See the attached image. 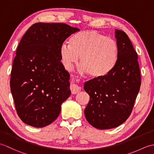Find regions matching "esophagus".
I'll return each instance as SVG.
<instances>
[{"label":"esophagus","instance_id":"obj_1","mask_svg":"<svg viewBox=\"0 0 154 154\" xmlns=\"http://www.w3.org/2000/svg\"><path fill=\"white\" fill-rule=\"evenodd\" d=\"M70 89H71L72 94H77V93L80 92L81 90V88L78 86L76 84L71 83L70 85Z\"/></svg>","mask_w":154,"mask_h":154}]
</instances>
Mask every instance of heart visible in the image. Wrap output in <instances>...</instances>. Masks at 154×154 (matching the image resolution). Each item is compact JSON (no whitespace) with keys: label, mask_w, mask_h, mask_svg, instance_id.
<instances>
[{"label":"heart","mask_w":154,"mask_h":154,"mask_svg":"<svg viewBox=\"0 0 154 154\" xmlns=\"http://www.w3.org/2000/svg\"><path fill=\"white\" fill-rule=\"evenodd\" d=\"M60 54L66 68L71 69L80 57L83 71L94 79H103L115 67L119 57V46L112 38L96 30H83L72 35L69 45L62 44Z\"/></svg>","instance_id":"obj_1"}]
</instances>
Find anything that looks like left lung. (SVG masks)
Returning <instances> with one entry per match:
<instances>
[{"mask_svg": "<svg viewBox=\"0 0 154 154\" xmlns=\"http://www.w3.org/2000/svg\"><path fill=\"white\" fill-rule=\"evenodd\" d=\"M119 57L112 71L103 79L85 83L90 100L85 109L87 120L98 129H110L128 119L141 85L138 54L125 32L116 30Z\"/></svg>", "mask_w": 154, "mask_h": 154, "instance_id": "8db88e82", "label": "left lung"}]
</instances>
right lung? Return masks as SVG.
Here are the masks:
<instances>
[{
	"label": "right lung",
	"mask_w": 154,
	"mask_h": 154,
	"mask_svg": "<svg viewBox=\"0 0 154 154\" xmlns=\"http://www.w3.org/2000/svg\"><path fill=\"white\" fill-rule=\"evenodd\" d=\"M77 31L63 23L38 22L20 42L10 85L16 112L28 125L42 128L53 122L70 96V75L61 62L60 49Z\"/></svg>",
	"instance_id": "right-lung-1"
}]
</instances>
